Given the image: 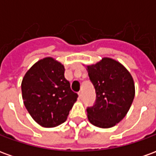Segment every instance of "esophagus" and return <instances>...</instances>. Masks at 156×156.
Returning a JSON list of instances; mask_svg holds the SVG:
<instances>
[{
    "label": "esophagus",
    "instance_id": "esophagus-1",
    "mask_svg": "<svg viewBox=\"0 0 156 156\" xmlns=\"http://www.w3.org/2000/svg\"><path fill=\"white\" fill-rule=\"evenodd\" d=\"M78 96H79V98H80V99H82V98H83V92H82V91L78 92Z\"/></svg>",
    "mask_w": 156,
    "mask_h": 156
}]
</instances>
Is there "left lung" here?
I'll list each match as a JSON object with an SVG mask.
<instances>
[{"instance_id": "obj_1", "label": "left lung", "mask_w": 156, "mask_h": 156, "mask_svg": "<svg viewBox=\"0 0 156 156\" xmlns=\"http://www.w3.org/2000/svg\"><path fill=\"white\" fill-rule=\"evenodd\" d=\"M96 93L95 103L87 108L89 122L99 128L115 126L126 115L134 98L133 78L124 66L105 58L88 66Z\"/></svg>"}]
</instances>
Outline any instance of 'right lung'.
I'll use <instances>...</instances> for the list:
<instances>
[{
    "mask_svg": "<svg viewBox=\"0 0 156 156\" xmlns=\"http://www.w3.org/2000/svg\"><path fill=\"white\" fill-rule=\"evenodd\" d=\"M64 66L51 58L38 61L22 79V98L32 119L51 128L64 123L78 94L64 77Z\"/></svg>",
    "mask_w": 156,
    "mask_h": 156,
    "instance_id": "right-lung-1",
    "label": "right lung"
}]
</instances>
